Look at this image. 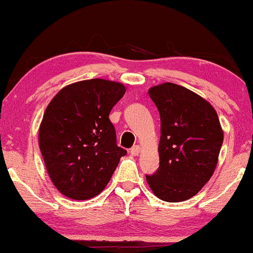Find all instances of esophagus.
<instances>
[{"instance_id":"obj_1","label":"esophagus","mask_w":253,"mask_h":253,"mask_svg":"<svg viewBox=\"0 0 253 253\" xmlns=\"http://www.w3.org/2000/svg\"><path fill=\"white\" fill-rule=\"evenodd\" d=\"M129 152L132 156H138L139 153H140V146H139V145H134V146L130 149Z\"/></svg>"}]
</instances>
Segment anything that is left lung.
Instances as JSON below:
<instances>
[{"label": "left lung", "mask_w": 253, "mask_h": 253, "mask_svg": "<svg viewBox=\"0 0 253 253\" xmlns=\"http://www.w3.org/2000/svg\"><path fill=\"white\" fill-rule=\"evenodd\" d=\"M161 115L159 168L146 176L151 190L167 202L195 196L213 176L223 132L213 106L175 83L149 89Z\"/></svg>", "instance_id": "8db88e82"}]
</instances>
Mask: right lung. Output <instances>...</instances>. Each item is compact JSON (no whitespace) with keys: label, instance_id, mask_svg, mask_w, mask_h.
Returning a JSON list of instances; mask_svg holds the SVG:
<instances>
[{"label":"right lung","instance_id":"right-lung-1","mask_svg":"<svg viewBox=\"0 0 253 253\" xmlns=\"http://www.w3.org/2000/svg\"><path fill=\"white\" fill-rule=\"evenodd\" d=\"M124 84L94 78L64 86L48 103L39 127V147L52 183L64 196L98 195L127 153L117 145L109 120Z\"/></svg>","mask_w":253,"mask_h":253}]
</instances>
